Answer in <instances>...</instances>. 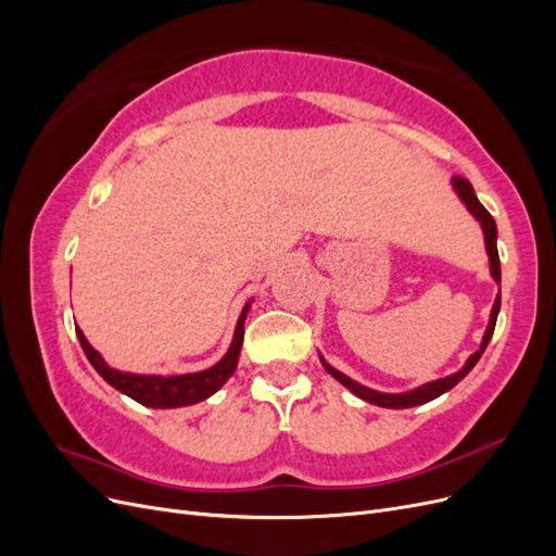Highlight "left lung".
<instances>
[{
  "instance_id": "left-lung-1",
  "label": "left lung",
  "mask_w": 556,
  "mask_h": 556,
  "mask_svg": "<svg viewBox=\"0 0 556 556\" xmlns=\"http://www.w3.org/2000/svg\"><path fill=\"white\" fill-rule=\"evenodd\" d=\"M452 188H454V192H457V197L462 199V204L468 208V213L473 215L476 220L480 223L482 233H484V250H486V255H490V274H492V278L501 285V262H498V250H496V223H494V217H492L490 213H486V208L480 204L476 192H473V185H470L466 178L454 176V178H452ZM498 311H501V294H496V299H494V306H492V313H490V325H486V329H484L480 348L473 352V355H470V357L466 359V364L459 368L457 374L439 378V380H431V382H425V384L415 387V390L403 392V394L376 392V390H371V387L359 384L357 380H352V378H348L345 374H341L339 368H333L323 355H319V362H323L325 371H327L329 376H333L343 387H348V390H350L352 394H355V396H359V399H364V401H368V403H374V406H380V408H413V406H422V403H429V401H433V399H439L441 394L450 392L454 384H457L459 380H464V378L470 374V368H473V366L478 364V359L482 357V352H484L486 343L492 341V333H494V327H496Z\"/></svg>"
}]
</instances>
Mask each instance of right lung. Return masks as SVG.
<instances>
[{
    "label": "right lung",
    "instance_id": "add662e5",
    "mask_svg": "<svg viewBox=\"0 0 556 556\" xmlns=\"http://www.w3.org/2000/svg\"><path fill=\"white\" fill-rule=\"evenodd\" d=\"M252 299L243 306L237 329H233V339L229 350L225 352V357L213 364L206 371H197V374H182V376H141V374H125L117 371V368H111L104 357L88 343L86 336H83L80 329H76L78 343L86 352V357L94 366V371L102 376L111 387H115L117 392L127 394L129 399L139 401L141 406L148 408H180V406H192V403H199L215 394L220 387L231 378V374L237 371L239 355H241V345H243V325L250 311Z\"/></svg>",
    "mask_w": 556,
    "mask_h": 556
}]
</instances>
